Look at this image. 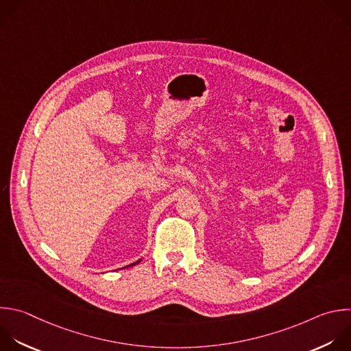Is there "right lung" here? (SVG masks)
<instances>
[{"mask_svg":"<svg viewBox=\"0 0 351 351\" xmlns=\"http://www.w3.org/2000/svg\"><path fill=\"white\" fill-rule=\"evenodd\" d=\"M139 262H141V259H139V261H138V262H135V263H132V265H130V266H127V267H132V266H135V265H138V263H139ZM123 269H124V267H123Z\"/></svg>","mask_w":351,"mask_h":351,"instance_id":"1","label":"right lung"}]
</instances>
